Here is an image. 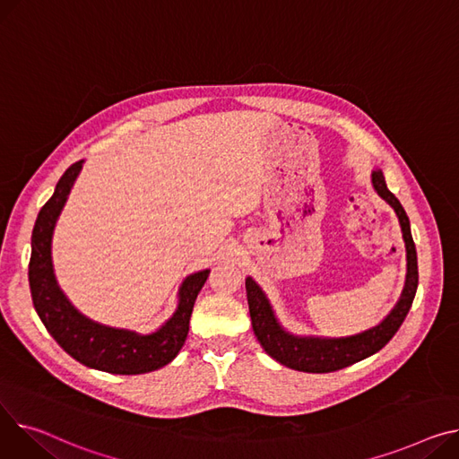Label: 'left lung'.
I'll use <instances>...</instances> for the list:
<instances>
[{"label": "left lung", "instance_id": "8db88e82", "mask_svg": "<svg viewBox=\"0 0 459 459\" xmlns=\"http://www.w3.org/2000/svg\"><path fill=\"white\" fill-rule=\"evenodd\" d=\"M371 182L375 192L394 210L399 218L403 239L406 247V282L396 300L393 310L375 326L363 330L345 338H325V335H299L286 330L281 321L274 316V310L264 290L253 281V277L246 279L249 314L253 323V332L260 342L262 349L279 363L286 365L290 369L302 373H332L340 371L349 365L361 361L373 356L396 333L404 323L411 302L415 299L419 271H417V251L411 238L410 220L401 201L396 199L385 185V178L380 168L371 171Z\"/></svg>", "mask_w": 459, "mask_h": 459}]
</instances>
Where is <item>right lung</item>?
<instances>
[{
    "instance_id": "add662e5",
    "label": "right lung",
    "mask_w": 459,
    "mask_h": 459,
    "mask_svg": "<svg viewBox=\"0 0 459 459\" xmlns=\"http://www.w3.org/2000/svg\"><path fill=\"white\" fill-rule=\"evenodd\" d=\"M84 160L72 164L56 182L51 199L39 212L30 236L29 286L35 310L53 340L72 358L112 375H143L168 365L182 349L190 330L195 299L204 286L210 269L195 271L182 281L173 316L155 332L140 333L98 323L81 314L60 290L51 258L55 225L82 169Z\"/></svg>"
}]
</instances>
